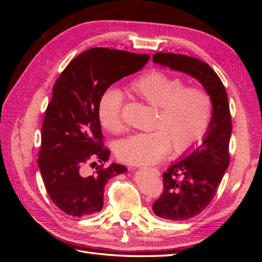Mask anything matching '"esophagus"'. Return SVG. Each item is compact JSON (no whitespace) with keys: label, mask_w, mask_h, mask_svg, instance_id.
<instances>
[{"label":"esophagus","mask_w":262,"mask_h":262,"mask_svg":"<svg viewBox=\"0 0 262 262\" xmlns=\"http://www.w3.org/2000/svg\"><path fill=\"white\" fill-rule=\"evenodd\" d=\"M149 172H152L153 175H155V176H160V171H158V169H156V168H149V169H147Z\"/></svg>","instance_id":"obj_1"}]
</instances>
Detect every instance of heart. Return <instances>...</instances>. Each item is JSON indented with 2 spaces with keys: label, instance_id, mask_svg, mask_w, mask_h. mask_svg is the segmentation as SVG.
I'll return each mask as SVG.
<instances>
[{
  "label": "heart",
  "instance_id": "obj_1",
  "mask_svg": "<svg viewBox=\"0 0 262 262\" xmlns=\"http://www.w3.org/2000/svg\"><path fill=\"white\" fill-rule=\"evenodd\" d=\"M133 95L157 107L153 126L120 140L116 145L119 160L134 165H152L168 153L170 144L182 153L198 143L207 132L212 118L210 95L198 87H186L179 77L160 70L139 76L130 84ZM122 97L115 89L102 93L98 102V118L110 132H121Z\"/></svg>",
  "mask_w": 262,
  "mask_h": 262
}]
</instances>
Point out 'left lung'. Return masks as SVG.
<instances>
[{
  "label": "left lung",
  "instance_id": "1",
  "mask_svg": "<svg viewBox=\"0 0 262 262\" xmlns=\"http://www.w3.org/2000/svg\"><path fill=\"white\" fill-rule=\"evenodd\" d=\"M153 62L195 78L212 99V118L202 144L193 145L163 173L164 191L153 203L157 216L184 221L208 207L228 167L232 120L227 94L219 75L199 59L157 52Z\"/></svg>",
  "mask_w": 262,
  "mask_h": 262
}]
</instances>
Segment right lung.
<instances>
[{"label": "right lung", "mask_w": 262, "mask_h": 262, "mask_svg": "<svg viewBox=\"0 0 262 262\" xmlns=\"http://www.w3.org/2000/svg\"><path fill=\"white\" fill-rule=\"evenodd\" d=\"M148 59V54L92 48L71 61L55 82L41 128L38 166L50 199L69 215L99 212L108 180L128 170L116 163L102 167L110 152L102 145L98 102L102 93L143 69ZM90 162L98 165L94 173L85 169Z\"/></svg>", "instance_id": "add662e5"}]
</instances>
